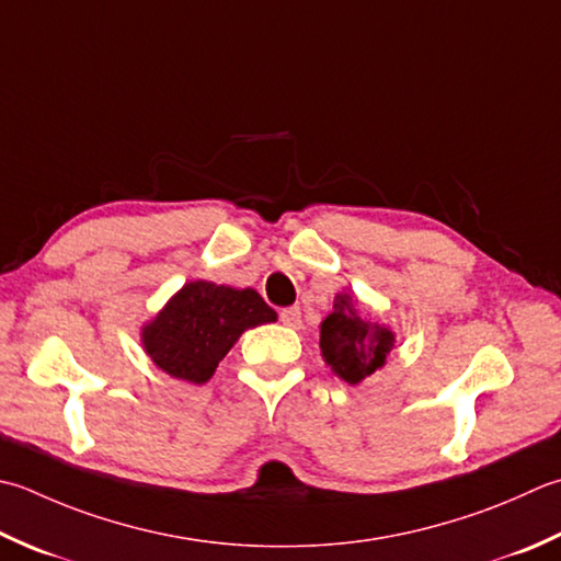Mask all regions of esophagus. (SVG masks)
I'll return each mask as SVG.
<instances>
[{
  "label": "esophagus",
  "instance_id": "obj_1",
  "mask_svg": "<svg viewBox=\"0 0 561 561\" xmlns=\"http://www.w3.org/2000/svg\"><path fill=\"white\" fill-rule=\"evenodd\" d=\"M279 321H282L284 325H289V328H301V311H299V306H291V309H282V311H279Z\"/></svg>",
  "mask_w": 561,
  "mask_h": 561
}]
</instances>
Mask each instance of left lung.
Returning a JSON list of instances; mask_svg holds the SVG:
<instances>
[{"mask_svg":"<svg viewBox=\"0 0 561 561\" xmlns=\"http://www.w3.org/2000/svg\"><path fill=\"white\" fill-rule=\"evenodd\" d=\"M397 337L387 325L362 316L353 294H335L333 311L321 323V353L335 375L347 383H359L387 365Z\"/></svg>","mask_w":561,"mask_h":561,"instance_id":"8db88e82","label":"left lung"}]
</instances>
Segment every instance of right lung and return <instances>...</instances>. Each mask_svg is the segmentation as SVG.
<instances>
[{
    "label": "right lung",
    "mask_w": 561,
    "mask_h": 561,
    "mask_svg": "<svg viewBox=\"0 0 561 561\" xmlns=\"http://www.w3.org/2000/svg\"><path fill=\"white\" fill-rule=\"evenodd\" d=\"M277 321L255 289L186 282L164 309L142 325L140 343L170 377L206 383L248 328Z\"/></svg>",
    "instance_id": "add662e5"
}]
</instances>
